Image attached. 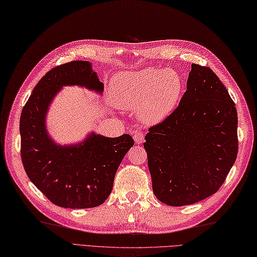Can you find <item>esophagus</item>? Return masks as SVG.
Listing matches in <instances>:
<instances>
[{"label": "esophagus", "instance_id": "esophagus-1", "mask_svg": "<svg viewBox=\"0 0 257 257\" xmlns=\"http://www.w3.org/2000/svg\"><path fill=\"white\" fill-rule=\"evenodd\" d=\"M134 140H135V144L139 145V144H143L144 140H145V134L141 132H134Z\"/></svg>", "mask_w": 257, "mask_h": 257}]
</instances>
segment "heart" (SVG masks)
<instances>
[{
  "instance_id": "b5f03b06",
  "label": "heart",
  "mask_w": 257,
  "mask_h": 257,
  "mask_svg": "<svg viewBox=\"0 0 257 257\" xmlns=\"http://www.w3.org/2000/svg\"><path fill=\"white\" fill-rule=\"evenodd\" d=\"M183 78L173 69L146 68L122 72L110 84L109 96L118 108L133 110L146 124H158L176 109L183 94Z\"/></svg>"
}]
</instances>
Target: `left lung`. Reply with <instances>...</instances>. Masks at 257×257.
I'll return each mask as SVG.
<instances>
[{
  "instance_id": "left-lung-1",
  "label": "left lung",
  "mask_w": 257,
  "mask_h": 257,
  "mask_svg": "<svg viewBox=\"0 0 257 257\" xmlns=\"http://www.w3.org/2000/svg\"><path fill=\"white\" fill-rule=\"evenodd\" d=\"M237 123L222 82L211 69L192 64L179 106L146 135L156 198L184 206L216 193L236 161Z\"/></svg>"
}]
</instances>
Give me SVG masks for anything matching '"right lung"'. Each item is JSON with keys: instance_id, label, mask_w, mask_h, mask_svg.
<instances>
[{"instance_id": "add662e5", "label": "right lung", "mask_w": 257, "mask_h": 257, "mask_svg": "<svg viewBox=\"0 0 257 257\" xmlns=\"http://www.w3.org/2000/svg\"><path fill=\"white\" fill-rule=\"evenodd\" d=\"M64 86L85 87L98 93L104 90L89 61H70L50 70L35 86L21 112L22 164L32 183L55 205L91 208L108 198L114 175L134 140L128 134L110 138L92 132L77 145H57L48 134L46 117Z\"/></svg>"}]
</instances>
